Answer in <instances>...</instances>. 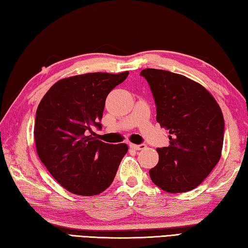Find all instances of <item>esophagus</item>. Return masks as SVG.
Returning <instances> with one entry per match:
<instances>
[{"mask_svg": "<svg viewBox=\"0 0 248 248\" xmlns=\"http://www.w3.org/2000/svg\"><path fill=\"white\" fill-rule=\"evenodd\" d=\"M130 148L135 149V150H143V149H146V144L144 143H140V144H135V143H130L129 144Z\"/></svg>", "mask_w": 248, "mask_h": 248, "instance_id": "esophagus-1", "label": "esophagus"}]
</instances>
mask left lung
<instances>
[{"mask_svg": "<svg viewBox=\"0 0 248 248\" xmlns=\"http://www.w3.org/2000/svg\"><path fill=\"white\" fill-rule=\"evenodd\" d=\"M156 106V121L168 132L170 146L157 148V165L149 170L158 188L170 193L202 184L221 155L225 121L205 88L165 70L143 69Z\"/></svg>", "mask_w": 248, "mask_h": 248, "instance_id": "left-lung-1", "label": "left lung"}]
</instances>
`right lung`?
Returning <instances> with one entry per match:
<instances>
[{"label":"right lung","instance_id":"right-lung-1","mask_svg":"<svg viewBox=\"0 0 248 248\" xmlns=\"http://www.w3.org/2000/svg\"><path fill=\"white\" fill-rule=\"evenodd\" d=\"M128 72H95L55 83L36 110V152L50 175L71 193L96 195L112 184L126 143L111 144L93 136L101 129L106 98Z\"/></svg>","mask_w":248,"mask_h":248}]
</instances>
